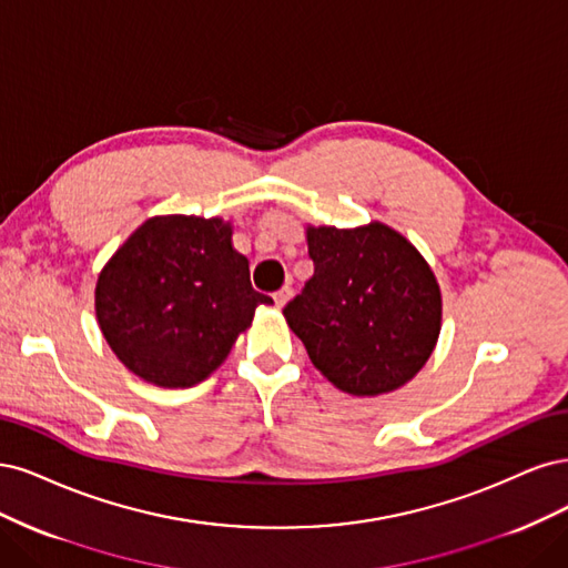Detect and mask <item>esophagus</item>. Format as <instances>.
I'll use <instances>...</instances> for the list:
<instances>
[{
	"label": "esophagus",
	"mask_w": 568,
	"mask_h": 568,
	"mask_svg": "<svg viewBox=\"0 0 568 568\" xmlns=\"http://www.w3.org/2000/svg\"><path fill=\"white\" fill-rule=\"evenodd\" d=\"M273 300H276V306H278V308H283V306L292 300V287H287V285L281 287V290L276 292V295H273Z\"/></svg>",
	"instance_id": "34e87169"
}]
</instances>
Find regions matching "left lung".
<instances>
[{
	"label": "left lung",
	"mask_w": 568,
	"mask_h": 568,
	"mask_svg": "<svg viewBox=\"0 0 568 568\" xmlns=\"http://www.w3.org/2000/svg\"><path fill=\"white\" fill-rule=\"evenodd\" d=\"M314 276L283 316L337 389L379 396L410 382L442 333V290L408 237L382 222L306 226Z\"/></svg>",
	"instance_id": "obj_1"
}]
</instances>
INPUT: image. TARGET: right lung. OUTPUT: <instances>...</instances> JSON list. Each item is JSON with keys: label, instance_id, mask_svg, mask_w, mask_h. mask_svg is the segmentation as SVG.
<instances>
[{"label": "right lung", "instance_id": "add662e5", "mask_svg": "<svg viewBox=\"0 0 568 568\" xmlns=\"http://www.w3.org/2000/svg\"><path fill=\"white\" fill-rule=\"evenodd\" d=\"M222 216H151L101 268L94 306L113 354L143 382L186 389L207 379L273 304L252 290L250 262Z\"/></svg>", "mask_w": 568, "mask_h": 568}]
</instances>
